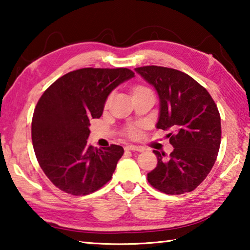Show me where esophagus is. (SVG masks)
Listing matches in <instances>:
<instances>
[{"instance_id":"obj_1","label":"esophagus","mask_w":250,"mask_h":250,"mask_svg":"<svg viewBox=\"0 0 250 250\" xmlns=\"http://www.w3.org/2000/svg\"><path fill=\"white\" fill-rule=\"evenodd\" d=\"M125 149L126 151H138V152H142L143 151V147L135 146H126Z\"/></svg>"}]
</instances>
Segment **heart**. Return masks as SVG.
<instances>
[{"label": "heart", "mask_w": 250, "mask_h": 250, "mask_svg": "<svg viewBox=\"0 0 250 250\" xmlns=\"http://www.w3.org/2000/svg\"><path fill=\"white\" fill-rule=\"evenodd\" d=\"M145 91H151V90L149 89V88H146L145 86H135L133 88V94H138V92H145ZM109 103H110V97L107 99V101H105V104H108ZM139 133H140V129H139V126H137V125H132L128 129V134L131 138H137Z\"/></svg>", "instance_id": "1"}]
</instances>
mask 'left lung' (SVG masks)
Masks as SVG:
<instances>
[{
	"label": "left lung",
	"instance_id": "left-lung-1",
	"mask_svg": "<svg viewBox=\"0 0 250 250\" xmlns=\"http://www.w3.org/2000/svg\"><path fill=\"white\" fill-rule=\"evenodd\" d=\"M155 88L160 99L156 128L167 130L174 147L170 155L153 151L158 158L147 181L170 195L192 192L210 172L221 146V116L204 87L180 70L161 66L134 69Z\"/></svg>",
	"mask_w": 250,
	"mask_h": 250
}]
</instances>
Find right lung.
<instances>
[{
	"label": "right lung",
	"mask_w": 250,
	"mask_h": 250,
	"mask_svg": "<svg viewBox=\"0 0 250 250\" xmlns=\"http://www.w3.org/2000/svg\"><path fill=\"white\" fill-rule=\"evenodd\" d=\"M134 77L128 68H82L62 76L34 110L32 141L49 181L71 195H88L111 180L124 147L87 145L90 120L100 118L108 96Z\"/></svg>",
	"instance_id": "right-lung-1"
}]
</instances>
